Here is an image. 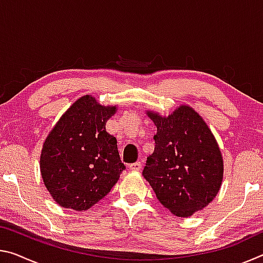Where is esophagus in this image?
Masks as SVG:
<instances>
[{"label":"esophagus","instance_id":"1","mask_svg":"<svg viewBox=\"0 0 263 263\" xmlns=\"http://www.w3.org/2000/svg\"><path fill=\"white\" fill-rule=\"evenodd\" d=\"M128 168H130V171H132V172L140 171V169H141V162H135V163L128 164Z\"/></svg>","mask_w":263,"mask_h":263}]
</instances>
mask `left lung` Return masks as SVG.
I'll list each match as a JSON object with an SVG mask.
<instances>
[{
	"label": "left lung",
	"mask_w": 263,
	"mask_h": 263,
	"mask_svg": "<svg viewBox=\"0 0 263 263\" xmlns=\"http://www.w3.org/2000/svg\"><path fill=\"white\" fill-rule=\"evenodd\" d=\"M146 114L157 135L142 175L173 215L184 218L203 210L217 196L224 175L220 148L210 127L185 104L168 116Z\"/></svg>",
	"instance_id": "1"
}]
</instances>
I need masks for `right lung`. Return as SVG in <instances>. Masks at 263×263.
Segmentation results:
<instances>
[{"label": "right lung", "instance_id": "add662e5", "mask_svg": "<svg viewBox=\"0 0 263 263\" xmlns=\"http://www.w3.org/2000/svg\"><path fill=\"white\" fill-rule=\"evenodd\" d=\"M117 105H101L91 95L73 103L48 133L41 173L52 198L66 209L86 211L110 193L125 169L117 139L105 130Z\"/></svg>", "mask_w": 263, "mask_h": 263}]
</instances>
